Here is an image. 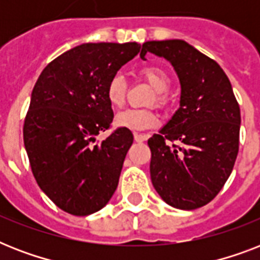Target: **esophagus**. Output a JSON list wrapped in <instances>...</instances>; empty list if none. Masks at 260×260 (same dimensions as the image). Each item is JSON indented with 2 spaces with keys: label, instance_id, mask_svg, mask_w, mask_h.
<instances>
[{
  "label": "esophagus",
  "instance_id": "esophagus-1",
  "mask_svg": "<svg viewBox=\"0 0 260 260\" xmlns=\"http://www.w3.org/2000/svg\"><path fill=\"white\" fill-rule=\"evenodd\" d=\"M134 138H135V142L142 143V142H146L148 136H147V135H143V134H134Z\"/></svg>",
  "mask_w": 260,
  "mask_h": 260
}]
</instances>
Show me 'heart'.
Here are the masks:
<instances>
[{
    "label": "heart",
    "instance_id": "1",
    "mask_svg": "<svg viewBox=\"0 0 260 260\" xmlns=\"http://www.w3.org/2000/svg\"><path fill=\"white\" fill-rule=\"evenodd\" d=\"M140 77L155 90V95L150 104L165 106L167 104L166 91L170 89V77L158 66L143 67ZM106 98L113 108H121L126 98V82L121 74H114L106 85ZM158 116L152 109H126L116 114L114 124L120 128L131 131H143L155 126Z\"/></svg>",
    "mask_w": 260,
    "mask_h": 260
}]
</instances>
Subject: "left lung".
Instances as JSON below:
<instances>
[{
    "label": "left lung",
    "mask_w": 260,
    "mask_h": 260,
    "mask_svg": "<svg viewBox=\"0 0 260 260\" xmlns=\"http://www.w3.org/2000/svg\"><path fill=\"white\" fill-rule=\"evenodd\" d=\"M147 52L167 59L181 82L179 109L148 140L151 181L169 205L197 209L217 196L232 173L240 108L221 67L193 46L178 39L146 42L140 56Z\"/></svg>",
    "instance_id": "left-lung-1"
}]
</instances>
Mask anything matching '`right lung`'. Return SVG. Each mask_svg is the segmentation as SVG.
I'll return each mask as SVG.
<instances>
[{"mask_svg":"<svg viewBox=\"0 0 260 260\" xmlns=\"http://www.w3.org/2000/svg\"><path fill=\"white\" fill-rule=\"evenodd\" d=\"M140 51L138 43H86L48 63L35 83L24 121L34 177L55 205L74 216L102 209L117 189L134 136L110 128L109 79Z\"/></svg>","mask_w":260,"mask_h":260,"instance_id":"right-lung-1","label":"right lung"}]
</instances>
